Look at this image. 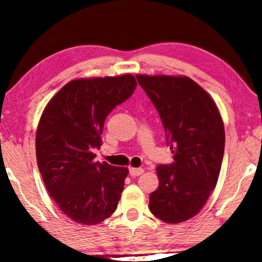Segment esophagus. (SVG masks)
Segmentation results:
<instances>
[{
    "instance_id": "esophagus-1",
    "label": "esophagus",
    "mask_w": 262,
    "mask_h": 262,
    "mask_svg": "<svg viewBox=\"0 0 262 262\" xmlns=\"http://www.w3.org/2000/svg\"><path fill=\"white\" fill-rule=\"evenodd\" d=\"M144 170L143 168H135V167H130L129 168V174L132 177H139L141 176L142 173H143Z\"/></svg>"
}]
</instances>
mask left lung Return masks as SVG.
<instances>
[{
	"mask_svg": "<svg viewBox=\"0 0 262 262\" xmlns=\"http://www.w3.org/2000/svg\"><path fill=\"white\" fill-rule=\"evenodd\" d=\"M165 129L173 163L158 165V188L149 209L166 223H180L198 214L219 180L225 133L215 101L186 76L137 75Z\"/></svg>",
	"mask_w": 262,
	"mask_h": 262,
	"instance_id": "1",
	"label": "left lung"
}]
</instances>
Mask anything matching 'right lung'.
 I'll use <instances>...</instances> for the list:
<instances>
[{
  "label": "right lung",
  "mask_w": 262,
  "mask_h": 262,
  "mask_svg": "<svg viewBox=\"0 0 262 262\" xmlns=\"http://www.w3.org/2000/svg\"><path fill=\"white\" fill-rule=\"evenodd\" d=\"M136 85L129 74L74 79L43 110L35 135L39 171L57 207L77 223L98 224L117 209L128 168L95 162L94 151L106 117Z\"/></svg>",
  "instance_id": "add662e5"
}]
</instances>
